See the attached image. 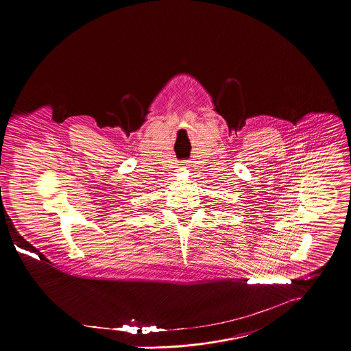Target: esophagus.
<instances>
[{
	"instance_id": "esophagus-1",
	"label": "esophagus",
	"mask_w": 351,
	"mask_h": 351,
	"mask_svg": "<svg viewBox=\"0 0 351 351\" xmlns=\"http://www.w3.org/2000/svg\"><path fill=\"white\" fill-rule=\"evenodd\" d=\"M182 169H188L189 167V162H182Z\"/></svg>"
}]
</instances>
